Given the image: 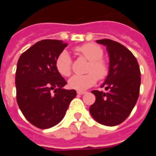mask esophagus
<instances>
[{"mask_svg":"<svg viewBox=\"0 0 156 156\" xmlns=\"http://www.w3.org/2000/svg\"><path fill=\"white\" fill-rule=\"evenodd\" d=\"M85 93H86L85 91H77V94H80V95L84 94Z\"/></svg>","mask_w":156,"mask_h":156,"instance_id":"34e87169","label":"esophagus"}]
</instances>
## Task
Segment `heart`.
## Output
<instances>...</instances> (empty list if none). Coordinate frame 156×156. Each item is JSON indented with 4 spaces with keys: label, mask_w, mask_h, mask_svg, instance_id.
Returning <instances> with one entry per match:
<instances>
[{
    "label": "heart",
    "mask_w": 156,
    "mask_h": 156,
    "mask_svg": "<svg viewBox=\"0 0 156 156\" xmlns=\"http://www.w3.org/2000/svg\"><path fill=\"white\" fill-rule=\"evenodd\" d=\"M74 51L88 62L84 75H74L69 81V87L73 89L83 90L96 83L99 79H104L108 72V65L103 59L104 51L98 45L94 43H86L74 48ZM55 67L59 74L63 77L70 76L72 73V60L66 51H62L55 61Z\"/></svg>",
    "instance_id": "heart-1"
}]
</instances>
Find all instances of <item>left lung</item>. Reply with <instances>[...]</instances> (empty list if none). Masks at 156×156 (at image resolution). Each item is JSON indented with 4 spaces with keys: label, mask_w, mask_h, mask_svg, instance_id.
<instances>
[{
    "label": "left lung",
    "mask_w": 156,
    "mask_h": 156,
    "mask_svg": "<svg viewBox=\"0 0 156 156\" xmlns=\"http://www.w3.org/2000/svg\"><path fill=\"white\" fill-rule=\"evenodd\" d=\"M97 42L107 47L109 71L102 85L107 92L92 91L96 100L89 112L99 124L115 126L129 117L137 102L141 81L140 66L124 45L110 39L97 40Z\"/></svg>",
    "instance_id": "1"
}]
</instances>
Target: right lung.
Returning <instances> with one entry per match:
<instances>
[{
  "label": "right lung",
  "instance_id": "add662e5",
  "mask_svg": "<svg viewBox=\"0 0 156 156\" xmlns=\"http://www.w3.org/2000/svg\"><path fill=\"white\" fill-rule=\"evenodd\" d=\"M67 46L60 40H41L24 51L17 62V105L26 119L39 129L58 124L77 95L74 89L62 88L67 82L55 67L56 58Z\"/></svg>",
  "mask_w": 156,
  "mask_h": 156
}]
</instances>
